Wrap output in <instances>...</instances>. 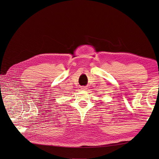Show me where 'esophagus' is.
Listing matches in <instances>:
<instances>
[{
	"label": "esophagus",
	"mask_w": 159,
	"mask_h": 159,
	"mask_svg": "<svg viewBox=\"0 0 159 159\" xmlns=\"http://www.w3.org/2000/svg\"><path fill=\"white\" fill-rule=\"evenodd\" d=\"M81 89L82 90H86L88 88H87V87H85V86H82V87H81Z\"/></svg>",
	"instance_id": "1"
}]
</instances>
